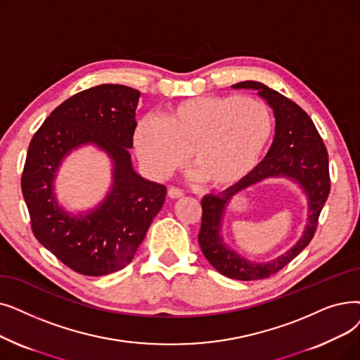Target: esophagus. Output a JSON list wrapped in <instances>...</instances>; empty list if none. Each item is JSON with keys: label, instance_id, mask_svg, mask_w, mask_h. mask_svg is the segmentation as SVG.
Instances as JSON below:
<instances>
[{"label": "esophagus", "instance_id": "34e87169", "mask_svg": "<svg viewBox=\"0 0 360 360\" xmlns=\"http://www.w3.org/2000/svg\"><path fill=\"white\" fill-rule=\"evenodd\" d=\"M167 195L170 198H179V197L184 195V191L176 188V186H169V188H167Z\"/></svg>", "mask_w": 360, "mask_h": 360}]
</instances>
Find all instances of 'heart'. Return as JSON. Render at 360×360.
<instances>
[{
	"instance_id": "heart-1",
	"label": "heart",
	"mask_w": 360,
	"mask_h": 360,
	"mask_svg": "<svg viewBox=\"0 0 360 360\" xmlns=\"http://www.w3.org/2000/svg\"><path fill=\"white\" fill-rule=\"evenodd\" d=\"M272 131V113L263 101L212 96L172 105L163 119L143 117L132 139L139 162L155 179L167 178L191 155L207 184L229 186L252 174Z\"/></svg>"
}]
</instances>
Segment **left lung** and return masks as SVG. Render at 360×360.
I'll list each match as a JSON object with an SVG mask.
<instances>
[{
	"label": "left lung",
	"mask_w": 360,
	"mask_h": 360,
	"mask_svg": "<svg viewBox=\"0 0 360 360\" xmlns=\"http://www.w3.org/2000/svg\"><path fill=\"white\" fill-rule=\"evenodd\" d=\"M232 88L255 89L266 100L275 115L274 143L264 158L250 175L233 184L221 194L202 197L201 228L198 244L212 266L232 279L255 281L269 278L283 269L314 238L318 219L330 194V167L328 153L315 123L300 105L275 89L256 81H244ZM284 176L295 180L308 195V224L302 238L283 257L266 264L250 262L233 252L224 243L220 233L221 219L227 202L248 186L268 177Z\"/></svg>",
	"instance_id": "8db88e82"
}]
</instances>
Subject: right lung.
Instances as JSON below:
<instances>
[{"mask_svg": "<svg viewBox=\"0 0 360 360\" xmlns=\"http://www.w3.org/2000/svg\"><path fill=\"white\" fill-rule=\"evenodd\" d=\"M141 92L116 84L92 86L61 103L29 144L22 193L35 238L77 274L103 276L123 269L165 202L166 186L132 167L129 148ZM92 143L114 162V185L96 209L72 215L56 202L53 179L68 153Z\"/></svg>", "mask_w": 360, "mask_h": 360, "instance_id": "add662e5", "label": "right lung"}]
</instances>
